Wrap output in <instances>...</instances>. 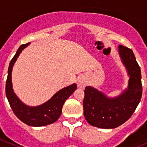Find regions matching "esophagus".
<instances>
[{
	"instance_id": "34e87169",
	"label": "esophagus",
	"mask_w": 147,
	"mask_h": 147,
	"mask_svg": "<svg viewBox=\"0 0 147 147\" xmlns=\"http://www.w3.org/2000/svg\"><path fill=\"white\" fill-rule=\"evenodd\" d=\"M78 87L81 89H83V88H85V87L86 86V80L84 77H80L79 78V80H78V82H77Z\"/></svg>"
}]
</instances>
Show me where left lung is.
I'll use <instances>...</instances> for the list:
<instances>
[{
    "mask_svg": "<svg viewBox=\"0 0 147 147\" xmlns=\"http://www.w3.org/2000/svg\"><path fill=\"white\" fill-rule=\"evenodd\" d=\"M119 53L129 76L127 89L115 98H109L93 87L85 90L84 116L90 125L102 129H113L127 121L142 96L141 68L132 51L119 45Z\"/></svg>",
    "mask_w": 147,
    "mask_h": 147,
    "instance_id": "8db88e82",
    "label": "left lung"
}]
</instances>
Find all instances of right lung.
I'll return each mask as SVG.
<instances>
[{
	"mask_svg": "<svg viewBox=\"0 0 147 147\" xmlns=\"http://www.w3.org/2000/svg\"><path fill=\"white\" fill-rule=\"evenodd\" d=\"M28 45L29 42L20 45L10 62L6 83V95L13 113L21 121L32 127H42L53 124L59 119L62 113V106L66 99L76 90V85L74 83L62 88L49 101L39 106L29 107L23 104L13 91L11 71L13 65L22 51Z\"/></svg>",
	"mask_w": 147,
	"mask_h": 147,
	"instance_id": "add662e5",
	"label": "right lung"
}]
</instances>
